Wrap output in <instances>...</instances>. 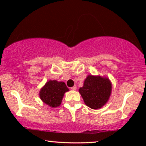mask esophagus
I'll list each match as a JSON object with an SVG mask.
<instances>
[{
  "label": "esophagus",
  "mask_w": 146,
  "mask_h": 146,
  "mask_svg": "<svg viewBox=\"0 0 146 146\" xmlns=\"http://www.w3.org/2000/svg\"><path fill=\"white\" fill-rule=\"evenodd\" d=\"M71 90H75L77 89V86L75 85V86H73V87H71Z\"/></svg>",
  "instance_id": "esophagus-1"
}]
</instances>
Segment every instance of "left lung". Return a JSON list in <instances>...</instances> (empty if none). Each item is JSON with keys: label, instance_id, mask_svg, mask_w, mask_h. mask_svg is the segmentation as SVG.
<instances>
[{"label": "left lung", "instance_id": "8db88e82", "mask_svg": "<svg viewBox=\"0 0 146 146\" xmlns=\"http://www.w3.org/2000/svg\"><path fill=\"white\" fill-rule=\"evenodd\" d=\"M111 90V83L108 78L88 75L79 92L87 106L98 109L108 102Z\"/></svg>", "mask_w": 146, "mask_h": 146}]
</instances>
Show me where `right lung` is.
Instances as JSON below:
<instances>
[{"label": "right lung", "instance_id": "right-lung-1", "mask_svg": "<svg viewBox=\"0 0 146 146\" xmlns=\"http://www.w3.org/2000/svg\"><path fill=\"white\" fill-rule=\"evenodd\" d=\"M68 90L64 82L50 80L40 90V97L46 104L51 107H57L61 104L64 93Z\"/></svg>", "mask_w": 146, "mask_h": 146}]
</instances>
